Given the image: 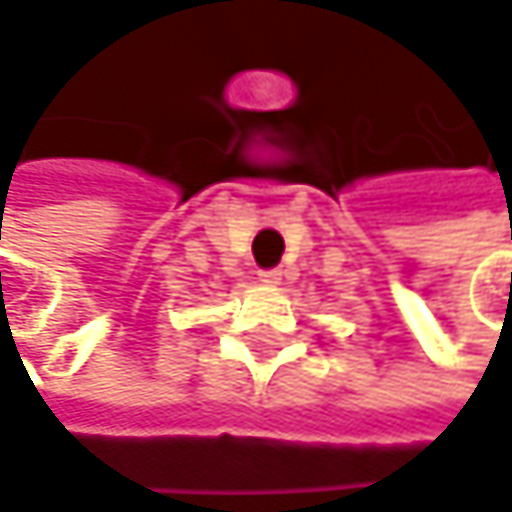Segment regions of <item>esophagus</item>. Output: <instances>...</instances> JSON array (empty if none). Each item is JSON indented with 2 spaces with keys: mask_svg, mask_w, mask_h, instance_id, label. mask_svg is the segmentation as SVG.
I'll list each match as a JSON object with an SVG mask.
<instances>
[{
  "mask_svg": "<svg viewBox=\"0 0 512 512\" xmlns=\"http://www.w3.org/2000/svg\"><path fill=\"white\" fill-rule=\"evenodd\" d=\"M279 271H276V268H271V271H259V279H262V282H268V285H276V282H279Z\"/></svg>",
  "mask_w": 512,
  "mask_h": 512,
  "instance_id": "34e87169",
  "label": "esophagus"
}]
</instances>
